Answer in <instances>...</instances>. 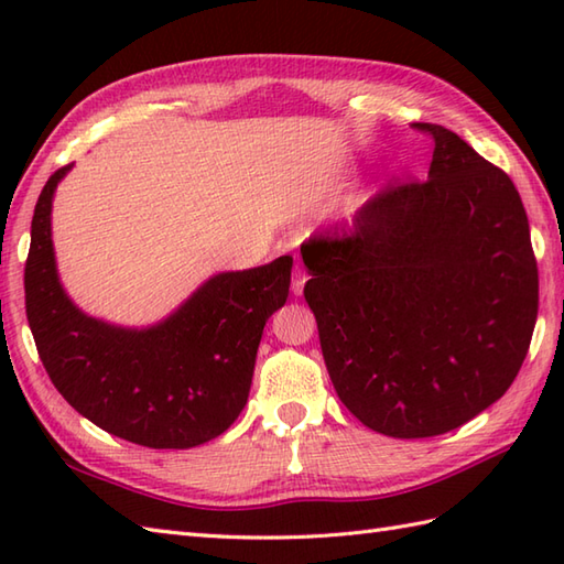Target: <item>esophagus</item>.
<instances>
[{"mask_svg":"<svg viewBox=\"0 0 564 564\" xmlns=\"http://www.w3.org/2000/svg\"><path fill=\"white\" fill-rule=\"evenodd\" d=\"M305 281H307V275H305V271H303L301 267H295V271H293V295H303V289H305Z\"/></svg>","mask_w":564,"mask_h":564,"instance_id":"esophagus-1","label":"esophagus"}]
</instances>
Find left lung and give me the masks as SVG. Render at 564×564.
Segmentation results:
<instances>
[{
  "label": "left lung",
  "mask_w": 564,
  "mask_h": 564,
  "mask_svg": "<svg viewBox=\"0 0 564 564\" xmlns=\"http://www.w3.org/2000/svg\"><path fill=\"white\" fill-rule=\"evenodd\" d=\"M416 130L434 140L426 182L388 186L351 230L310 237L303 291L339 400L392 438L446 434L495 404L538 317L517 186L453 130Z\"/></svg>",
  "instance_id": "1"
}]
</instances>
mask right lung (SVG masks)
<instances>
[{
  "label": "right lung",
  "instance_id": "right-lung-1",
  "mask_svg": "<svg viewBox=\"0 0 564 564\" xmlns=\"http://www.w3.org/2000/svg\"><path fill=\"white\" fill-rule=\"evenodd\" d=\"M72 164L47 178L23 273L35 349L57 392L109 434L148 448H194L245 410L267 319L285 305L293 257L215 273L152 327L84 315L55 267L51 210Z\"/></svg>",
  "mask_w": 564,
  "mask_h": 564
}]
</instances>
